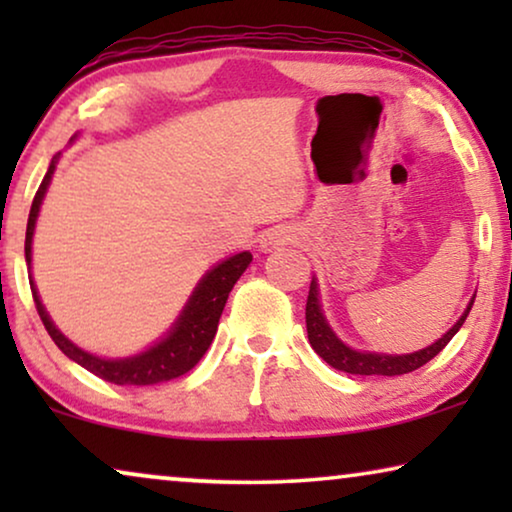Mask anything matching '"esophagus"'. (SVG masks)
Here are the masks:
<instances>
[{"mask_svg":"<svg viewBox=\"0 0 512 512\" xmlns=\"http://www.w3.org/2000/svg\"><path fill=\"white\" fill-rule=\"evenodd\" d=\"M291 240H293V230L286 228V226H277V228H272V230H268V233L263 235L261 251H265V254H268V251H275L279 247H284V244H289Z\"/></svg>","mask_w":512,"mask_h":512,"instance_id":"esophagus-1","label":"esophagus"}]
</instances>
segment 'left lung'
<instances>
[{
  "label": "left lung",
  "instance_id": "obj_1",
  "mask_svg": "<svg viewBox=\"0 0 512 512\" xmlns=\"http://www.w3.org/2000/svg\"><path fill=\"white\" fill-rule=\"evenodd\" d=\"M473 300L466 305V310L461 317L457 319L450 331H447L443 338H438L433 345L419 349V352L412 354H380V352H359V349H352L345 345L324 317V310H321V300H319V284L317 277H312L310 284V296H307V307H305V324H307V338H310V345L314 352H317L321 359H324L328 366H333L335 370H342V373L349 375H405L412 373V370L422 368L424 363H429L433 356L440 354L445 349L447 342H450L464 321L471 312Z\"/></svg>",
  "mask_w": 512,
  "mask_h": 512
}]
</instances>
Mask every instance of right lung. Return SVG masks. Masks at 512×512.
I'll list each match as a JSON object with an SVG mask.
<instances>
[{"mask_svg":"<svg viewBox=\"0 0 512 512\" xmlns=\"http://www.w3.org/2000/svg\"><path fill=\"white\" fill-rule=\"evenodd\" d=\"M74 139L76 135L72 137V142ZM58 158L60 153L53 156L46 177L41 181L37 195H34L25 233V261L27 270H30L32 298L48 335H51L55 345L60 347V352L69 356V359L90 370L93 375L102 377V380H107L111 384H121V387H128V384L130 387H146V384H160L188 373V370L205 356L209 345H212L221 312L223 307H226L228 293L233 291V286L237 279L242 277V272L249 268L251 254L249 251H240V254L223 258L221 263L209 268L205 275H202L198 286L193 289L191 298H188L184 310L179 312V317L172 324L170 331H167L158 342H153L151 347H146L144 352H139L135 356H123V359H107V356L90 354L79 345H74V342L69 340L67 335H62L60 328L53 324L44 303H41L37 284H34L32 279L34 226H37L41 202H44V195L48 191V186H51L55 167H58Z\"/></svg>","mask_w":512,"mask_h":512,"instance_id":"right-lung-1","label":"right lung"}]
</instances>
